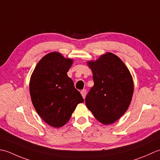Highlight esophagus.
Returning <instances> with one entry per match:
<instances>
[{
	"instance_id": "obj_1",
	"label": "esophagus",
	"mask_w": 160,
	"mask_h": 160,
	"mask_svg": "<svg viewBox=\"0 0 160 160\" xmlns=\"http://www.w3.org/2000/svg\"><path fill=\"white\" fill-rule=\"evenodd\" d=\"M86 92H86V90H82L81 91V95H82L83 99H85V97H86Z\"/></svg>"
}]
</instances>
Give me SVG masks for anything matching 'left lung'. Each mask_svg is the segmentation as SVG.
I'll list each match as a JSON object with an SVG mask.
<instances>
[{
  "label": "left lung",
  "instance_id": "left-lung-1",
  "mask_svg": "<svg viewBox=\"0 0 160 160\" xmlns=\"http://www.w3.org/2000/svg\"><path fill=\"white\" fill-rule=\"evenodd\" d=\"M87 63L92 72L94 86L86 97V106L103 124L113 123L131 102L132 77L123 62L112 53L107 52Z\"/></svg>",
  "mask_w": 160,
  "mask_h": 160
}]
</instances>
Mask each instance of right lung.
Wrapping results in <instances>:
<instances>
[{
    "label": "right lung",
    "instance_id": "1",
    "mask_svg": "<svg viewBox=\"0 0 160 160\" xmlns=\"http://www.w3.org/2000/svg\"><path fill=\"white\" fill-rule=\"evenodd\" d=\"M73 60L54 52L38 61L30 82L32 102L38 115L54 128L69 121L77 104L83 102L67 72Z\"/></svg>",
    "mask_w": 160,
    "mask_h": 160
}]
</instances>
